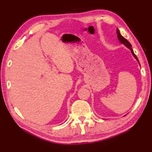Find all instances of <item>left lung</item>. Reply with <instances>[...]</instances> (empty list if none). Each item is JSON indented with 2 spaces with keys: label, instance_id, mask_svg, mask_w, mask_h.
I'll return each instance as SVG.
<instances>
[{
  "label": "left lung",
  "instance_id": "8db88e82",
  "mask_svg": "<svg viewBox=\"0 0 152 152\" xmlns=\"http://www.w3.org/2000/svg\"><path fill=\"white\" fill-rule=\"evenodd\" d=\"M117 34H118V39L120 40V42H121L122 44H124V45H125V46L127 47V48H129V49H130V51H131L132 54V55L134 56V57L135 58H136V59L137 60V61L139 62V60H138L137 57V56L135 55L134 53V52H133L132 49V45H131V44L129 43V42L127 41V40L126 39L125 37H122V36L121 35V34H120V31L118 30V29H117Z\"/></svg>",
  "mask_w": 152,
  "mask_h": 152
}]
</instances>
